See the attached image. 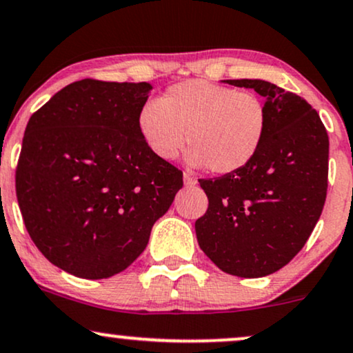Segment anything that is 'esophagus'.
Segmentation results:
<instances>
[{"label":"esophagus","mask_w":353,"mask_h":353,"mask_svg":"<svg viewBox=\"0 0 353 353\" xmlns=\"http://www.w3.org/2000/svg\"><path fill=\"white\" fill-rule=\"evenodd\" d=\"M182 177H184V185H185V188H194V185L197 184L195 177L190 176L189 172H184V176H182Z\"/></svg>","instance_id":"34e87169"}]
</instances>
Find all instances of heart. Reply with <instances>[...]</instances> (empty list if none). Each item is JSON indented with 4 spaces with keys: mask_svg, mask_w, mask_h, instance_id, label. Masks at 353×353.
Listing matches in <instances>:
<instances>
[{
    "mask_svg": "<svg viewBox=\"0 0 353 353\" xmlns=\"http://www.w3.org/2000/svg\"><path fill=\"white\" fill-rule=\"evenodd\" d=\"M268 130L265 101L252 92L207 80L169 87L161 100L139 108L138 131L158 159H174L188 139V163L233 174L260 151Z\"/></svg>",
    "mask_w": 353,
    "mask_h": 353,
    "instance_id": "b5f03b06",
    "label": "heart"
}]
</instances>
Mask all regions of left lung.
I'll use <instances>...</instances> for the list:
<instances>
[{"label": "left lung", "mask_w": 353, "mask_h": 353, "mask_svg": "<svg viewBox=\"0 0 353 353\" xmlns=\"http://www.w3.org/2000/svg\"><path fill=\"white\" fill-rule=\"evenodd\" d=\"M265 97L268 130L239 172L201 179L209 209L195 222L202 252L225 273L261 278L301 252L327 195L329 136L304 99L260 79L223 80Z\"/></svg>", "instance_id": "obj_1"}]
</instances>
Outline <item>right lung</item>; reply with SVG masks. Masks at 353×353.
<instances>
[{
    "mask_svg": "<svg viewBox=\"0 0 353 353\" xmlns=\"http://www.w3.org/2000/svg\"><path fill=\"white\" fill-rule=\"evenodd\" d=\"M151 90L79 80L29 118L16 195L34 245L67 273L103 279L128 268L182 188V172L138 131Z\"/></svg>",
    "mask_w": 353,
    "mask_h": 353,
    "instance_id": "obj_1",
    "label": "right lung"
}]
</instances>
